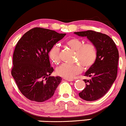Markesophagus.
<instances>
[{"instance_id": "esophagus-1", "label": "esophagus", "mask_w": 126, "mask_h": 126, "mask_svg": "<svg viewBox=\"0 0 126 126\" xmlns=\"http://www.w3.org/2000/svg\"><path fill=\"white\" fill-rule=\"evenodd\" d=\"M64 79H65V80L68 81H74V79H72V78H64Z\"/></svg>"}]
</instances>
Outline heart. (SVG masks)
<instances>
[{"instance_id": "obj_1", "label": "heart", "mask_w": 126, "mask_h": 126, "mask_svg": "<svg viewBox=\"0 0 126 126\" xmlns=\"http://www.w3.org/2000/svg\"><path fill=\"white\" fill-rule=\"evenodd\" d=\"M66 44L75 51V60L83 66L84 69H90L95 63L97 58V51L94 44L91 42L85 44L82 40L76 38L67 40ZM49 56L53 63L57 64L60 63V49L59 45L57 44L53 46L49 53ZM81 66L78 64L63 63L58 66L56 72L62 77L72 78L82 72V68Z\"/></svg>"}]
</instances>
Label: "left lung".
I'll return each instance as SVG.
<instances>
[{
  "label": "left lung",
  "mask_w": 126,
  "mask_h": 126,
  "mask_svg": "<svg viewBox=\"0 0 126 126\" xmlns=\"http://www.w3.org/2000/svg\"><path fill=\"white\" fill-rule=\"evenodd\" d=\"M74 33L86 36L97 48V60L84 75L91 79H84L86 87L79 93V97L84 100L95 101L103 97L116 80L119 51L113 40L106 34L90 30Z\"/></svg>",
  "instance_id": "1"
}]
</instances>
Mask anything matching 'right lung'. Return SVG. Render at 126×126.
Instances as JSON below:
<instances>
[{
	"instance_id": "add662e5",
	"label": "right lung",
	"mask_w": 126,
	"mask_h": 126,
	"mask_svg": "<svg viewBox=\"0 0 126 126\" xmlns=\"http://www.w3.org/2000/svg\"><path fill=\"white\" fill-rule=\"evenodd\" d=\"M66 33L41 28L26 32L16 44L12 75L21 93L31 101L44 102L51 98L60 84V77L50 76L49 52Z\"/></svg>"
}]
</instances>
